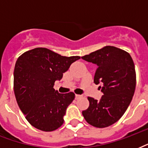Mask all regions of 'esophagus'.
I'll return each mask as SVG.
<instances>
[{"label":"esophagus","instance_id":"obj_1","mask_svg":"<svg viewBox=\"0 0 148 148\" xmlns=\"http://www.w3.org/2000/svg\"><path fill=\"white\" fill-rule=\"evenodd\" d=\"M81 97H82V96L80 95H75V99H76V100H78V99L81 98Z\"/></svg>","mask_w":148,"mask_h":148}]
</instances>
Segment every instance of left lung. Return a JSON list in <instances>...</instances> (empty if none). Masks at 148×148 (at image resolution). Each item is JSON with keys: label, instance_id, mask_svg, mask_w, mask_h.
<instances>
[{"label": "left lung", "instance_id": "left-lung-1", "mask_svg": "<svg viewBox=\"0 0 148 148\" xmlns=\"http://www.w3.org/2000/svg\"><path fill=\"white\" fill-rule=\"evenodd\" d=\"M97 65L94 82L101 84V100L88 97L89 107L82 111L88 124L99 128L107 127L123 116L131 103L136 87L134 64L127 51L106 46L81 57Z\"/></svg>", "mask_w": 148, "mask_h": 148}]
</instances>
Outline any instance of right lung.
<instances>
[{
	"mask_svg": "<svg viewBox=\"0 0 148 148\" xmlns=\"http://www.w3.org/2000/svg\"><path fill=\"white\" fill-rule=\"evenodd\" d=\"M80 58L61 56L45 47L26 51L17 58L14 72L15 97L25 118L35 128L53 131L63 124L75 95L60 94L53 85Z\"/></svg>",
	"mask_w": 148,
	"mask_h": 148,
	"instance_id": "obj_1",
	"label": "right lung"
}]
</instances>
